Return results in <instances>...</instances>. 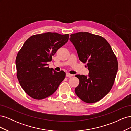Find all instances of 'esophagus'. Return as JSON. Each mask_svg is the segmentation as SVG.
<instances>
[{"label":"esophagus","instance_id":"esophagus-1","mask_svg":"<svg viewBox=\"0 0 131 131\" xmlns=\"http://www.w3.org/2000/svg\"><path fill=\"white\" fill-rule=\"evenodd\" d=\"M66 76H67V77L70 78V77H73V75L70 74H69V73H66Z\"/></svg>","mask_w":131,"mask_h":131}]
</instances>
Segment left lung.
<instances>
[{"mask_svg": "<svg viewBox=\"0 0 131 131\" xmlns=\"http://www.w3.org/2000/svg\"><path fill=\"white\" fill-rule=\"evenodd\" d=\"M70 36L79 59L87 63L86 67L89 71L88 76H75L79 80L75 93L86 103H96L112 89L118 70L116 57L108 41L101 36L88 32Z\"/></svg>", "mask_w": 131, "mask_h": 131, "instance_id": "8db88e82", "label": "left lung"}]
</instances>
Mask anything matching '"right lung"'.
<instances>
[{
    "label": "right lung",
    "mask_w": 131,
    "mask_h": 131,
    "mask_svg": "<svg viewBox=\"0 0 131 131\" xmlns=\"http://www.w3.org/2000/svg\"><path fill=\"white\" fill-rule=\"evenodd\" d=\"M69 34L47 32L34 35L23 43L16 58L17 77L25 92L36 100L48 97L66 77L47 66L52 56L67 42Z\"/></svg>",
    "instance_id": "obj_1"
}]
</instances>
